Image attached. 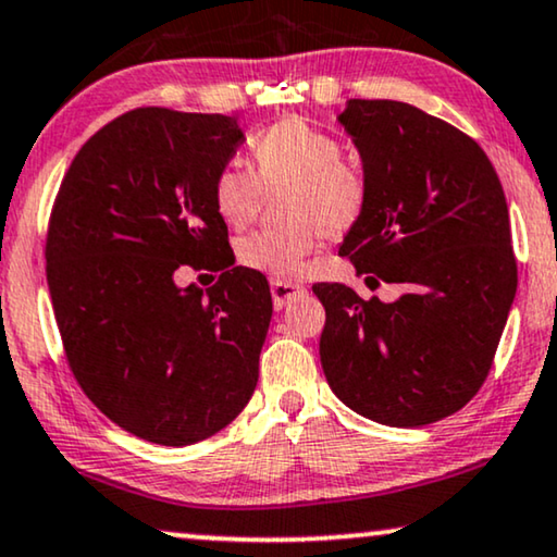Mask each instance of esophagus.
<instances>
[{"instance_id":"obj_1","label":"esophagus","mask_w":557,"mask_h":557,"mask_svg":"<svg viewBox=\"0 0 557 557\" xmlns=\"http://www.w3.org/2000/svg\"><path fill=\"white\" fill-rule=\"evenodd\" d=\"M270 293H272V302H275V308H285L289 300H295V297H300L305 293L302 285H297V282H282L275 280L270 285Z\"/></svg>"}]
</instances>
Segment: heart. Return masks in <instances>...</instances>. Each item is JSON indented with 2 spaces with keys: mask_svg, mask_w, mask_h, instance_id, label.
Wrapping results in <instances>:
<instances>
[{
  "mask_svg": "<svg viewBox=\"0 0 557 557\" xmlns=\"http://www.w3.org/2000/svg\"><path fill=\"white\" fill-rule=\"evenodd\" d=\"M257 171L230 163L214 178L219 216L245 226L260 211L264 189L289 186L285 226H270L239 239L237 257L249 270L287 280L302 270L320 242L338 237L363 214L366 171L343 156L333 133L300 115H285L252 138Z\"/></svg>",
  "mask_w": 557,
  "mask_h": 557,
  "instance_id": "1",
  "label": "heart"
}]
</instances>
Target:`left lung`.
Segmentation results:
<instances>
[{
  "label": "left lung",
  "instance_id": "1",
  "mask_svg": "<svg viewBox=\"0 0 557 557\" xmlns=\"http://www.w3.org/2000/svg\"><path fill=\"white\" fill-rule=\"evenodd\" d=\"M338 121L368 178L341 257L404 295L381 302L341 282L312 285L325 308L320 363L360 417L434 424L482 388L515 300L503 184L474 138L409 103L354 98Z\"/></svg>",
  "mask_w": 557,
  "mask_h": 557
}]
</instances>
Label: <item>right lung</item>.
<instances>
[{"label":"right lung","mask_w":557,"mask_h":557,"mask_svg":"<svg viewBox=\"0 0 557 557\" xmlns=\"http://www.w3.org/2000/svg\"><path fill=\"white\" fill-rule=\"evenodd\" d=\"M245 140L237 119L136 108L70 163L47 226V285L85 396L133 436L163 446L222 432L255 394L272 295L230 268L214 178ZM222 269L178 288L177 270Z\"/></svg>","instance_id":"right-lung-1"}]
</instances>
